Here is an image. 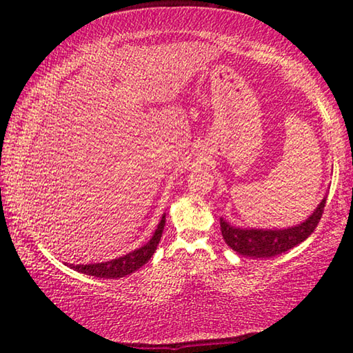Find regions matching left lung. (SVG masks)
Masks as SVG:
<instances>
[{"mask_svg":"<svg viewBox=\"0 0 353 353\" xmlns=\"http://www.w3.org/2000/svg\"><path fill=\"white\" fill-rule=\"evenodd\" d=\"M325 198L316 208L314 213L305 223L283 230H256V229H238L221 219V234H223L227 246L240 255L266 259L276 256L292 249L297 244L305 241L313 234L322 218L325 207Z\"/></svg>","mask_w":353,"mask_h":353,"instance_id":"obj_1","label":"left lung"}]
</instances>
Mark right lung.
Wrapping results in <instances>:
<instances>
[{"mask_svg":"<svg viewBox=\"0 0 353 353\" xmlns=\"http://www.w3.org/2000/svg\"><path fill=\"white\" fill-rule=\"evenodd\" d=\"M163 227H165V216H162V221L155 230L154 236L149 240L145 246L134 250L124 256H119V259L105 261V263H97V265H70V268L79 271L82 274H87V276H93V277H101V279H118V277H124L132 274L134 271L141 268L145 263L151 259L152 254L155 252V249L159 246L160 238H162L163 234Z\"/></svg>","mask_w":353,"mask_h":353,"instance_id":"add662e5","label":"right lung"}]
</instances>
